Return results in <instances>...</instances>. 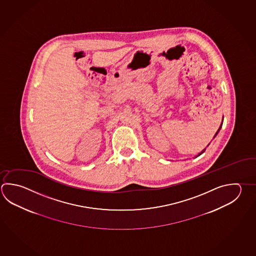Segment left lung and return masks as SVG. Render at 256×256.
<instances>
[{"label":"left lung","mask_w":256,"mask_h":256,"mask_svg":"<svg viewBox=\"0 0 256 256\" xmlns=\"http://www.w3.org/2000/svg\"><path fill=\"white\" fill-rule=\"evenodd\" d=\"M222 121H224V118H222V123H221V125H220V126H219V128H218V130L216 131V135H214V138H216V136L217 134H218V132H219V131H220V130H221V128H222ZM209 144H210V143H209ZM209 144H208V146H209ZM204 151H206V148H204V150H202V152H200V153H199V154H198V156H196V158H198V156H200V154H202V153H204Z\"/></svg>","instance_id":"1"}]
</instances>
